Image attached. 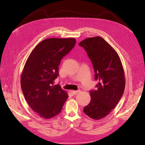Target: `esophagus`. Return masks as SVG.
<instances>
[{
  "label": "esophagus",
  "instance_id": "34e87169",
  "mask_svg": "<svg viewBox=\"0 0 145 145\" xmlns=\"http://www.w3.org/2000/svg\"><path fill=\"white\" fill-rule=\"evenodd\" d=\"M80 91L79 90H77V91H71V94H72V95H76L78 92H79Z\"/></svg>",
  "mask_w": 145,
  "mask_h": 145
}]
</instances>
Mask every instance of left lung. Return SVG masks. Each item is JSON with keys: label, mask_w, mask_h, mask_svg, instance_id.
<instances>
[{"label": "left lung", "mask_w": 145, "mask_h": 145, "mask_svg": "<svg viewBox=\"0 0 145 145\" xmlns=\"http://www.w3.org/2000/svg\"><path fill=\"white\" fill-rule=\"evenodd\" d=\"M93 64L96 89L89 91L91 101L83 108L94 120L108 116L119 102L125 87L124 70L115 50L102 37L87 38L79 43Z\"/></svg>", "instance_id": "obj_1"}]
</instances>
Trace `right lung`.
I'll list each match as a JSON object with an SVG mask.
<instances>
[{
    "instance_id": "right-lung-1",
    "label": "right lung",
    "mask_w": 145,
    "mask_h": 145,
    "mask_svg": "<svg viewBox=\"0 0 145 145\" xmlns=\"http://www.w3.org/2000/svg\"><path fill=\"white\" fill-rule=\"evenodd\" d=\"M76 43L74 38L45 39L35 47L25 63L22 90L29 106L41 117L48 119L59 114L68 97L67 92L54 82L59 76L61 60Z\"/></svg>"
}]
</instances>
